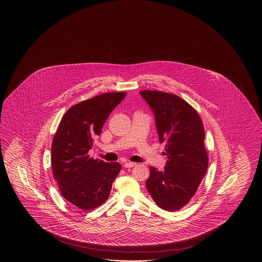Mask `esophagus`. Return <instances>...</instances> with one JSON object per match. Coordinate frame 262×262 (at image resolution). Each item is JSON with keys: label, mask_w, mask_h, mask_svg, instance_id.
Segmentation results:
<instances>
[{"label": "esophagus", "mask_w": 262, "mask_h": 262, "mask_svg": "<svg viewBox=\"0 0 262 262\" xmlns=\"http://www.w3.org/2000/svg\"><path fill=\"white\" fill-rule=\"evenodd\" d=\"M135 166H137V163L125 162V164H124V167H125V168H133V167H135Z\"/></svg>", "instance_id": "esophagus-1"}]
</instances>
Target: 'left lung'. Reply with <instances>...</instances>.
<instances>
[{
	"mask_svg": "<svg viewBox=\"0 0 262 262\" xmlns=\"http://www.w3.org/2000/svg\"><path fill=\"white\" fill-rule=\"evenodd\" d=\"M139 94L154 114L168 158L163 171L150 167L146 188L160 208L176 211L195 194L207 171L203 125L198 112L177 95L151 90Z\"/></svg>",
	"mask_w": 262,
	"mask_h": 262,
	"instance_id": "left-lung-1",
	"label": "left lung"
}]
</instances>
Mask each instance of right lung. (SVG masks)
Returning a JSON list of instances; mask_svg holds the SVG:
<instances>
[{
  "label": "right lung",
  "instance_id": "right-lung-1",
  "mask_svg": "<svg viewBox=\"0 0 262 262\" xmlns=\"http://www.w3.org/2000/svg\"><path fill=\"white\" fill-rule=\"evenodd\" d=\"M125 92H111L82 101L63 115L52 142V169L62 196L83 210L103 204L110 195L121 164L89 157L94 138Z\"/></svg>",
  "mask_w": 262,
  "mask_h": 262
}]
</instances>
